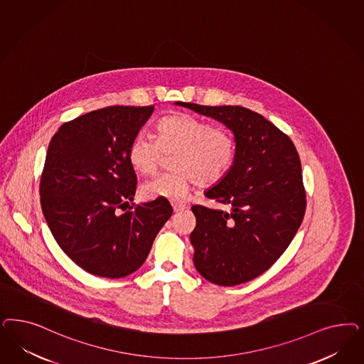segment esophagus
Listing matches in <instances>:
<instances>
[{
    "label": "esophagus",
    "instance_id": "34e87169",
    "mask_svg": "<svg viewBox=\"0 0 364 364\" xmlns=\"http://www.w3.org/2000/svg\"><path fill=\"white\" fill-rule=\"evenodd\" d=\"M171 205H173V209H174V211H176V213H179V211H183L185 210V209H186V206H185L183 203H178V202H173Z\"/></svg>",
    "mask_w": 364,
    "mask_h": 364
}]
</instances>
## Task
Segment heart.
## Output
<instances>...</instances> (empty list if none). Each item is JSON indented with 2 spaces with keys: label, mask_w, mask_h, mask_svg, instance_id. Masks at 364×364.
<instances>
[{
  "label": "heart",
  "mask_w": 364,
  "mask_h": 364,
  "mask_svg": "<svg viewBox=\"0 0 364 364\" xmlns=\"http://www.w3.org/2000/svg\"><path fill=\"white\" fill-rule=\"evenodd\" d=\"M156 139L139 132L129 147V161L141 174H153L164 155H171L168 173L154 176L141 185L146 200H181L197 183L210 188L223 181L237 156L235 132L225 126L188 114H173L156 123Z\"/></svg>",
  "instance_id": "b5f03b06"
}]
</instances>
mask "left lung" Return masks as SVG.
<instances>
[{"mask_svg": "<svg viewBox=\"0 0 364 364\" xmlns=\"http://www.w3.org/2000/svg\"><path fill=\"white\" fill-rule=\"evenodd\" d=\"M176 105L223 122L237 139L232 170L205 194L225 209L191 206L194 265L217 285L250 282L280 258L304 218L306 194L294 141L245 107Z\"/></svg>", "mask_w": 364, "mask_h": 364, "instance_id": "obj_1", "label": "left lung"}]
</instances>
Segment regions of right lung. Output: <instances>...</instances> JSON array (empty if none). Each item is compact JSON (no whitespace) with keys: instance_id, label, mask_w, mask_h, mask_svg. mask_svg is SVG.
<instances>
[{"instance_id":"obj_1","label":"right lung","mask_w":364,"mask_h":364,"mask_svg":"<svg viewBox=\"0 0 364 364\" xmlns=\"http://www.w3.org/2000/svg\"><path fill=\"white\" fill-rule=\"evenodd\" d=\"M154 107L95 109L60 126L48 146L40 178L46 221L61 250L95 276L139 269L173 214L166 198L132 202L138 179L129 147Z\"/></svg>"}]
</instances>
